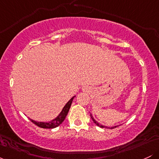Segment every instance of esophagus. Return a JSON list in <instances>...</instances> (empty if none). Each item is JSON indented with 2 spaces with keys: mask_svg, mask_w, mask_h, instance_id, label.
I'll return each instance as SVG.
<instances>
[{
  "mask_svg": "<svg viewBox=\"0 0 159 159\" xmlns=\"http://www.w3.org/2000/svg\"><path fill=\"white\" fill-rule=\"evenodd\" d=\"M84 90H87V87H84Z\"/></svg>",
  "mask_w": 159,
  "mask_h": 159,
  "instance_id": "1",
  "label": "esophagus"
}]
</instances>
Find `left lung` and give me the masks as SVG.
I'll use <instances>...</instances> for the list:
<instances>
[{
  "label": "left lung",
  "instance_id": "1",
  "mask_svg": "<svg viewBox=\"0 0 159 159\" xmlns=\"http://www.w3.org/2000/svg\"><path fill=\"white\" fill-rule=\"evenodd\" d=\"M90 116H91V118H92V120H93V123H95L96 124V125H98V126H100V127H102V128H106V129H107V126H104V125H99V124H98V123H97V122L96 121V120H95L93 118V116H92V115L90 114ZM116 127H117V126H114V127H111V128H109V129H114V128H116Z\"/></svg>",
  "mask_w": 159,
  "mask_h": 159
}]
</instances>
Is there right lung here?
<instances>
[{
  "instance_id": "1",
  "label": "right lung",
  "mask_w": 159,
  "mask_h": 159,
  "mask_svg": "<svg viewBox=\"0 0 159 159\" xmlns=\"http://www.w3.org/2000/svg\"><path fill=\"white\" fill-rule=\"evenodd\" d=\"M74 97H72L70 100H69L68 102L66 103V105H65L64 107H63V110H62V111L61 112V114H59V116H58L57 118H55L54 120H53L51 122H49V123L36 122V121H34V120H30H30L33 123L35 124L36 125H37V126H39L40 128H43V129H54V128L59 126V125H61L62 123H63V120H65L66 115L68 114L69 108H70L71 105H72V100H73Z\"/></svg>"
}]
</instances>
